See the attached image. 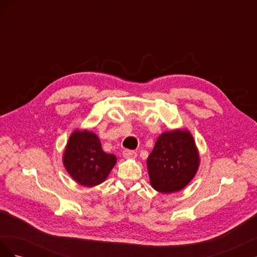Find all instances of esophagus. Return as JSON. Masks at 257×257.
<instances>
[{
    "instance_id": "esophagus-1",
    "label": "esophagus",
    "mask_w": 257,
    "mask_h": 257,
    "mask_svg": "<svg viewBox=\"0 0 257 257\" xmlns=\"http://www.w3.org/2000/svg\"><path fill=\"white\" fill-rule=\"evenodd\" d=\"M123 157L125 159H135L137 157V153L133 150H124Z\"/></svg>"
}]
</instances>
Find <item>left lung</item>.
Masks as SVG:
<instances>
[{
    "label": "left lung",
    "instance_id": "obj_1",
    "mask_svg": "<svg viewBox=\"0 0 257 257\" xmlns=\"http://www.w3.org/2000/svg\"><path fill=\"white\" fill-rule=\"evenodd\" d=\"M150 184L160 193L170 194L188 185L199 167V153L188 130L162 133L147 159Z\"/></svg>",
    "mask_w": 257,
    "mask_h": 257
}]
</instances>
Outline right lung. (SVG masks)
I'll use <instances>...</instances> for the list:
<instances>
[{"label": "right lung", "instance_id": "1", "mask_svg": "<svg viewBox=\"0 0 257 257\" xmlns=\"http://www.w3.org/2000/svg\"><path fill=\"white\" fill-rule=\"evenodd\" d=\"M116 158L106 153L96 134L76 130L71 134L63 154V165L74 180L83 186H95L106 180Z\"/></svg>", "mask_w": 257, "mask_h": 257}]
</instances>
